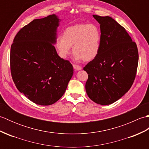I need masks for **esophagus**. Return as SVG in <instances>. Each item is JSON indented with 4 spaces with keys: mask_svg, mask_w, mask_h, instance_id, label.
Here are the masks:
<instances>
[{
    "mask_svg": "<svg viewBox=\"0 0 149 149\" xmlns=\"http://www.w3.org/2000/svg\"><path fill=\"white\" fill-rule=\"evenodd\" d=\"M73 67L75 70H80L82 69V67L79 65H73Z\"/></svg>",
    "mask_w": 149,
    "mask_h": 149,
    "instance_id": "obj_1",
    "label": "esophagus"
}]
</instances>
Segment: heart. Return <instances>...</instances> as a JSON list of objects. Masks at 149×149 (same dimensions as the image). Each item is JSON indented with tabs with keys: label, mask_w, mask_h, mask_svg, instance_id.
I'll return each mask as SVG.
<instances>
[{
	"label": "heart",
	"mask_w": 149,
	"mask_h": 149,
	"mask_svg": "<svg viewBox=\"0 0 149 149\" xmlns=\"http://www.w3.org/2000/svg\"><path fill=\"white\" fill-rule=\"evenodd\" d=\"M100 42V31L95 24L79 23L65 28L63 36L57 38L56 46L62 58H67L73 46L74 59L88 62L99 54Z\"/></svg>",
	"instance_id": "obj_1"
}]
</instances>
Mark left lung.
<instances>
[{"instance_id": "left-lung-1", "label": "left lung", "mask_w": 149, "mask_h": 149, "mask_svg": "<svg viewBox=\"0 0 149 149\" xmlns=\"http://www.w3.org/2000/svg\"><path fill=\"white\" fill-rule=\"evenodd\" d=\"M100 24L99 54L84 67L88 75L85 88L97 104L109 105L127 92L135 79L138 64L136 44L111 17L93 15Z\"/></svg>"}]
</instances>
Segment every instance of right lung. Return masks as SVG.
Instances as JSON below:
<instances>
[{
  "instance_id": "obj_1",
  "label": "right lung",
  "mask_w": 149,
  "mask_h": 149,
  "mask_svg": "<svg viewBox=\"0 0 149 149\" xmlns=\"http://www.w3.org/2000/svg\"><path fill=\"white\" fill-rule=\"evenodd\" d=\"M59 19L55 15L35 19L18 31L10 51L12 79L20 92L38 105L57 102L74 74L72 64L58 56Z\"/></svg>"
}]
</instances>
